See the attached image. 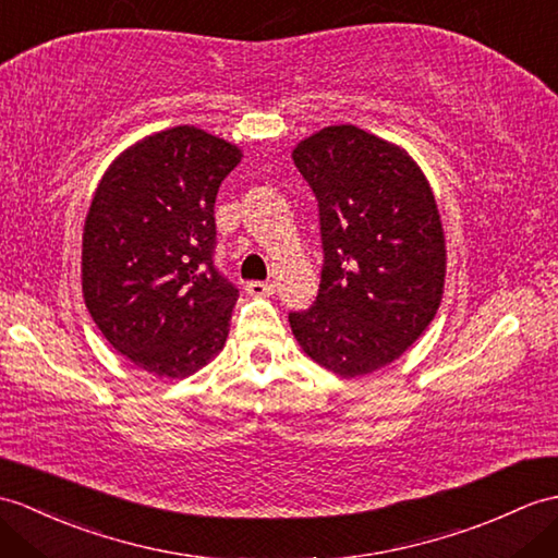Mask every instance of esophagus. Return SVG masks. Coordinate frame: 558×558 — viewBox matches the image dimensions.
<instances>
[{
  "mask_svg": "<svg viewBox=\"0 0 558 558\" xmlns=\"http://www.w3.org/2000/svg\"><path fill=\"white\" fill-rule=\"evenodd\" d=\"M244 290H247V294L252 296H268L276 292V284L274 282H262V280H252L244 284Z\"/></svg>",
  "mask_w": 558,
  "mask_h": 558,
  "instance_id": "esophagus-1",
  "label": "esophagus"
}]
</instances>
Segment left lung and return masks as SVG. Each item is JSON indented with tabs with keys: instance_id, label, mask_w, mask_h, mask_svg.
I'll use <instances>...</instances> for the list:
<instances>
[{
	"instance_id": "8db88e82",
	"label": "left lung",
	"mask_w": 558,
	"mask_h": 558,
	"mask_svg": "<svg viewBox=\"0 0 558 558\" xmlns=\"http://www.w3.org/2000/svg\"><path fill=\"white\" fill-rule=\"evenodd\" d=\"M292 161L318 199L323 270L290 328L318 366L359 378L404 354L442 302L435 194L407 149L349 123L302 140Z\"/></svg>"
}]
</instances>
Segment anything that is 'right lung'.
Returning <instances> with one entry per match:
<instances>
[{
	"label": "right lung",
	"instance_id": "add662e5",
	"mask_svg": "<svg viewBox=\"0 0 558 558\" xmlns=\"http://www.w3.org/2000/svg\"><path fill=\"white\" fill-rule=\"evenodd\" d=\"M242 149L194 125L135 142L101 175L83 228V296L107 342L157 378L223 349L238 288L214 268V204Z\"/></svg>",
	"mask_w": 558,
	"mask_h": 558
}]
</instances>
